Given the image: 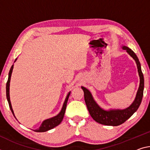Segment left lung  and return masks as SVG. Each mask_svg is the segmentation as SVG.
Listing matches in <instances>:
<instances>
[{
    "instance_id": "1",
    "label": "left lung",
    "mask_w": 150,
    "mask_h": 150,
    "mask_svg": "<svg viewBox=\"0 0 150 150\" xmlns=\"http://www.w3.org/2000/svg\"><path fill=\"white\" fill-rule=\"evenodd\" d=\"M122 48L123 49L126 50L127 53L130 54L131 57H132L133 59L136 62L137 71H138L140 79L139 86L138 91L137 92L136 97H135L134 101L129 108L125 109H113V110L109 111L103 110L95 101L91 96V93L89 90L84 87H81L84 92L85 103H86L87 108L90 115L96 122L103 125L117 126V125L122 124L137 110L140 104H141L142 97H143L144 79L139 59L132 49L125 46H123Z\"/></svg>"
}]
</instances>
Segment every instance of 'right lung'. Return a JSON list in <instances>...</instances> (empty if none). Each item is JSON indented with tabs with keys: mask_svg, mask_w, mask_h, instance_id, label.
Here are the masks:
<instances>
[{
	"mask_svg": "<svg viewBox=\"0 0 150 150\" xmlns=\"http://www.w3.org/2000/svg\"><path fill=\"white\" fill-rule=\"evenodd\" d=\"M13 65H12L10 71H9V73H8V81H7V82H6V98H7V101H8V102L9 108H10L12 113H13V114L14 115V112H13V109H12V106H11V101H10V96H9V86H10L11 77L12 72H13ZM70 93H71L70 92L69 93L67 96L65 101L63 103V108H62V109H61V112L59 113L57 115L54 116V117H53L50 118V119H48V120L43 121V122L42 123L41 125L39 127V129L35 130V132H47V131L53 129V128H54V127L57 126L58 125L60 124L61 122H62L63 117H64V115H65V109H66V107H67V101H68V99H69V97Z\"/></svg>",
	"mask_w": 150,
	"mask_h": 150,
	"instance_id": "right-lung-1",
	"label": "right lung"
}]
</instances>
